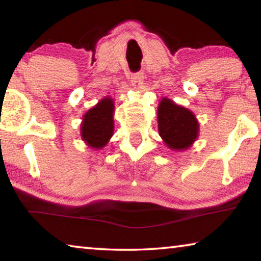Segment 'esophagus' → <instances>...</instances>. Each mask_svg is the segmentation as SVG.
<instances>
[{
  "label": "esophagus",
  "mask_w": 261,
  "mask_h": 261,
  "mask_svg": "<svg viewBox=\"0 0 261 261\" xmlns=\"http://www.w3.org/2000/svg\"><path fill=\"white\" fill-rule=\"evenodd\" d=\"M144 82V72L138 71V72H134L131 73V83L132 85L135 86V88H143V83Z\"/></svg>",
  "instance_id": "obj_1"
}]
</instances>
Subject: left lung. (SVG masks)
Returning a JSON list of instances; mask_svg holds the SVG:
<instances>
[{"label": "left lung", "mask_w": 261, "mask_h": 261, "mask_svg": "<svg viewBox=\"0 0 261 261\" xmlns=\"http://www.w3.org/2000/svg\"><path fill=\"white\" fill-rule=\"evenodd\" d=\"M158 123L159 134L171 149H187L198 137L199 125L196 116L169 99H162L159 105Z\"/></svg>", "instance_id": "1"}]
</instances>
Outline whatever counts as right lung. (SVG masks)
Wrapping results in <instances>:
<instances>
[{"mask_svg": "<svg viewBox=\"0 0 261 261\" xmlns=\"http://www.w3.org/2000/svg\"><path fill=\"white\" fill-rule=\"evenodd\" d=\"M114 102L105 98L85 114L82 124V137L88 146L102 148L114 132Z\"/></svg>", "mask_w": 261, "mask_h": 261, "instance_id": "obj_1", "label": "right lung"}]
</instances>
